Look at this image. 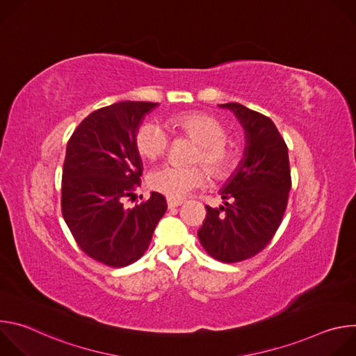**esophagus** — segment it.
<instances>
[{
  "label": "esophagus",
  "instance_id": "obj_1",
  "mask_svg": "<svg viewBox=\"0 0 356 356\" xmlns=\"http://www.w3.org/2000/svg\"><path fill=\"white\" fill-rule=\"evenodd\" d=\"M183 204V201L181 200H168V207L169 209H176V207H179V206H181Z\"/></svg>",
  "mask_w": 356,
  "mask_h": 356
}]
</instances>
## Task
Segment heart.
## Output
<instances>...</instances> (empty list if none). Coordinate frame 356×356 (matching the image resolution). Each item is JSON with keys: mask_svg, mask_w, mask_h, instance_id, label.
<instances>
[{"mask_svg": "<svg viewBox=\"0 0 356 356\" xmlns=\"http://www.w3.org/2000/svg\"><path fill=\"white\" fill-rule=\"evenodd\" d=\"M175 132L184 135L197 145L188 161L207 168L214 179H222L235 166V150L227 143L225 127L206 113H187L170 121ZM170 145L169 134L155 121L142 122L135 134L138 154L147 159L162 158ZM202 167V168H203ZM200 166H163L147 176V186L170 200H181L207 181V173Z\"/></svg>", "mask_w": 356, "mask_h": 356, "instance_id": "heart-1", "label": "heart"}]
</instances>
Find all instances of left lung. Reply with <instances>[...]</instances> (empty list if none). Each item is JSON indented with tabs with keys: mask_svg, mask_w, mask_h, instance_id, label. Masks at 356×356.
<instances>
[{
	"mask_svg": "<svg viewBox=\"0 0 356 356\" xmlns=\"http://www.w3.org/2000/svg\"><path fill=\"white\" fill-rule=\"evenodd\" d=\"M220 107L235 114L245 131L243 158L221 188L225 201L207 209L198 239L210 257L235 264L255 257L282 224L291 187L287 145L266 115L242 104Z\"/></svg>",
	"mask_w": 356,
	"mask_h": 356,
	"instance_id": "obj_1",
	"label": "left lung"
}]
</instances>
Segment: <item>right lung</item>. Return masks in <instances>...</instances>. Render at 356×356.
<instances>
[{
	"mask_svg": "<svg viewBox=\"0 0 356 356\" xmlns=\"http://www.w3.org/2000/svg\"><path fill=\"white\" fill-rule=\"evenodd\" d=\"M158 103L121 101L91 113L74 129L66 147L62 213L81 250L107 266L138 261L168 210L154 191L140 204L124 201L140 186L142 161L135 134Z\"/></svg>",
	"mask_w": 356,
	"mask_h": 356,
	"instance_id": "1",
	"label": "right lung"
}]
</instances>
